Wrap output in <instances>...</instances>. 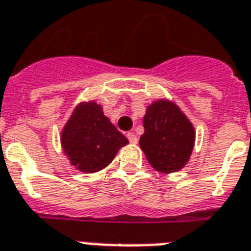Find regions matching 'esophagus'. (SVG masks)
<instances>
[{
    "label": "esophagus",
    "mask_w": 251,
    "mask_h": 251,
    "mask_svg": "<svg viewBox=\"0 0 251 251\" xmlns=\"http://www.w3.org/2000/svg\"><path fill=\"white\" fill-rule=\"evenodd\" d=\"M127 139H129L130 143H137V142H138V139H137V135H135L134 133H131V131H130V133H127Z\"/></svg>",
    "instance_id": "esophagus-1"
}]
</instances>
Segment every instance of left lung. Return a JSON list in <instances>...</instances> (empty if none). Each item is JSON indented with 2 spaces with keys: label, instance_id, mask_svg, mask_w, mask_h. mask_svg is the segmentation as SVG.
I'll return each instance as SVG.
<instances>
[{
  "label": "left lung",
  "instance_id": "8db88e82",
  "mask_svg": "<svg viewBox=\"0 0 251 251\" xmlns=\"http://www.w3.org/2000/svg\"><path fill=\"white\" fill-rule=\"evenodd\" d=\"M143 127L139 145L156 171L170 174L184 167L194 149L195 129L176 105L164 100L151 104Z\"/></svg>",
  "mask_w": 251,
  "mask_h": 251
}]
</instances>
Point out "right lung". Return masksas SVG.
Instances as JSON below:
<instances>
[{
	"label": "right lung",
	"instance_id": "add662e5",
	"mask_svg": "<svg viewBox=\"0 0 251 251\" xmlns=\"http://www.w3.org/2000/svg\"><path fill=\"white\" fill-rule=\"evenodd\" d=\"M127 143L95 101L76 106L62 133V146L71 164L87 174L106 167Z\"/></svg>",
	"mask_w": 251,
	"mask_h": 251
}]
</instances>
